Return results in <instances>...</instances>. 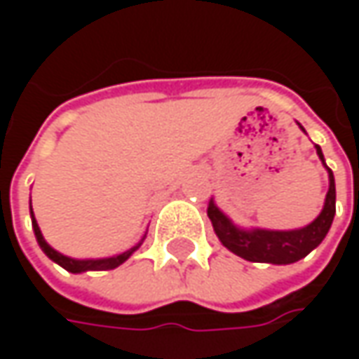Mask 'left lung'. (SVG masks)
<instances>
[{
  "label": "left lung",
  "mask_w": 359,
  "mask_h": 359,
  "mask_svg": "<svg viewBox=\"0 0 359 359\" xmlns=\"http://www.w3.org/2000/svg\"><path fill=\"white\" fill-rule=\"evenodd\" d=\"M299 126V123H297ZM299 130H306L299 126ZM316 154L322 159L324 168L327 170L330 187L325 194L324 208L320 215L304 228L297 229H264V228H240L236 226L228 215L224 214L214 200H210L208 205V217L212 219L215 236L222 241L224 248H228L231 254L240 255L248 262L255 264H273V266H287L299 262L302 257L316 250L325 233L332 228L334 215H336V182L334 173L325 165L322 147L316 145Z\"/></svg>",
  "instance_id": "1"
}]
</instances>
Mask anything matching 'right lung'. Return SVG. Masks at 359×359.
<instances>
[{"label":"right lung","instance_id":"obj_1","mask_svg":"<svg viewBox=\"0 0 359 359\" xmlns=\"http://www.w3.org/2000/svg\"><path fill=\"white\" fill-rule=\"evenodd\" d=\"M32 228H34L35 233V240L39 243V248L43 250V254L48 255L51 262H55L57 266H62L63 269H67V271H72V273H81V271H100V269H114L121 266L128 257H130L133 252H137L140 250V245L144 243L145 236L142 240L137 241L133 248L130 250H126V252H121V254L116 255H109V257H86V259H79V257H69V255H63L60 254L57 250H53L51 245H49L46 238H43V233H41V229L37 226V222H35V215L34 210H32Z\"/></svg>","mask_w":359,"mask_h":359}]
</instances>
